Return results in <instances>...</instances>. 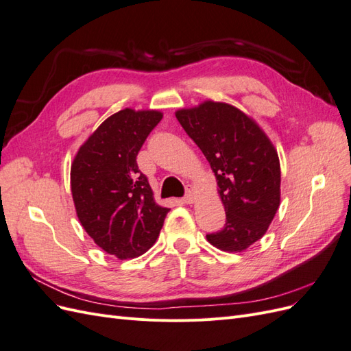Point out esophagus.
<instances>
[{"instance_id":"esophagus-1","label":"esophagus","mask_w":351,"mask_h":351,"mask_svg":"<svg viewBox=\"0 0 351 351\" xmlns=\"http://www.w3.org/2000/svg\"><path fill=\"white\" fill-rule=\"evenodd\" d=\"M195 200H196V192L193 189H189L186 196L183 197V202L187 205H192V204H195Z\"/></svg>"}]
</instances>
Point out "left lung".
Listing matches in <instances>:
<instances>
[{
  "mask_svg": "<svg viewBox=\"0 0 351 351\" xmlns=\"http://www.w3.org/2000/svg\"><path fill=\"white\" fill-rule=\"evenodd\" d=\"M177 120L214 171L227 221L206 240L244 252L263 237L281 200L278 152L262 127L234 105L206 99L176 111Z\"/></svg>",
  "mask_w": 351,
  "mask_h": 351,
  "instance_id": "left-lung-1",
  "label": "left lung"
}]
</instances>
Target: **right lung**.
<instances>
[{"label": "right lung", "mask_w": 351, "mask_h": 351, "mask_svg": "<svg viewBox=\"0 0 351 351\" xmlns=\"http://www.w3.org/2000/svg\"><path fill=\"white\" fill-rule=\"evenodd\" d=\"M162 115L158 110L133 108L110 115L71 162V196L82 227L102 250L121 261L154 246L169 210L156 204L136 162Z\"/></svg>", "instance_id": "1"}]
</instances>
